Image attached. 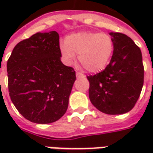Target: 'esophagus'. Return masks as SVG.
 <instances>
[{
    "label": "esophagus",
    "instance_id": "obj_1",
    "mask_svg": "<svg viewBox=\"0 0 153 153\" xmlns=\"http://www.w3.org/2000/svg\"><path fill=\"white\" fill-rule=\"evenodd\" d=\"M76 77L78 79H79V78H83V77H84V75H83V74L79 73V72H76Z\"/></svg>",
    "mask_w": 153,
    "mask_h": 153
}]
</instances>
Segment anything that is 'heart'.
Segmentation results:
<instances>
[{"mask_svg":"<svg viewBox=\"0 0 153 153\" xmlns=\"http://www.w3.org/2000/svg\"><path fill=\"white\" fill-rule=\"evenodd\" d=\"M65 62L71 64L79 55V60L90 73L102 71L109 64L114 51V40L108 33L78 32L68 35L60 44Z\"/></svg>","mask_w":153,"mask_h":153,"instance_id":"b5f03b06","label":"heart"}]
</instances>
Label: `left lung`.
<instances>
[{
    "label": "left lung",
    "mask_w": 153,
    "mask_h": 153,
    "mask_svg": "<svg viewBox=\"0 0 153 153\" xmlns=\"http://www.w3.org/2000/svg\"><path fill=\"white\" fill-rule=\"evenodd\" d=\"M114 51L102 72L87 76L93 106L108 115H121L134 106L143 85L144 69L140 48L127 35L110 33Z\"/></svg>",
    "instance_id": "obj_1"
}]
</instances>
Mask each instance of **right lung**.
<instances>
[{
  "mask_svg": "<svg viewBox=\"0 0 153 153\" xmlns=\"http://www.w3.org/2000/svg\"><path fill=\"white\" fill-rule=\"evenodd\" d=\"M60 57L56 31L37 33L12 51L7 61L10 97L29 121L49 124L66 112L76 75Z\"/></svg>",
  "mask_w": 153,
  "mask_h": 153,
  "instance_id": "obj_1",
  "label": "right lung"
}]
</instances>
